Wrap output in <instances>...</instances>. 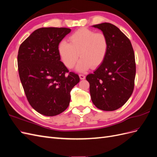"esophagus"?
Returning a JSON list of instances; mask_svg holds the SVG:
<instances>
[{
    "mask_svg": "<svg viewBox=\"0 0 157 157\" xmlns=\"http://www.w3.org/2000/svg\"><path fill=\"white\" fill-rule=\"evenodd\" d=\"M79 77L81 80H84L85 78V75H82V74H80L79 75Z\"/></svg>",
    "mask_w": 157,
    "mask_h": 157,
    "instance_id": "34e87169",
    "label": "esophagus"
}]
</instances>
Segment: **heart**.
<instances>
[{
	"instance_id": "obj_1",
	"label": "heart",
	"mask_w": 157,
	"mask_h": 157,
	"mask_svg": "<svg viewBox=\"0 0 157 157\" xmlns=\"http://www.w3.org/2000/svg\"><path fill=\"white\" fill-rule=\"evenodd\" d=\"M69 42L63 40L58 45V52L61 61L69 69L77 66L79 72H85L90 67H97L105 59L109 50V40L102 32L81 28L74 32Z\"/></svg>"
}]
</instances>
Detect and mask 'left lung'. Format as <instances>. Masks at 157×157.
Returning <instances> with one entry per match:
<instances>
[{"mask_svg":"<svg viewBox=\"0 0 157 157\" xmlns=\"http://www.w3.org/2000/svg\"><path fill=\"white\" fill-rule=\"evenodd\" d=\"M93 27L106 35L109 50L102 63L93 73L86 76L90 96L98 109L115 111L124 105L134 91V52L129 39L115 25L102 23Z\"/></svg>","mask_w":157,"mask_h":157,"instance_id":"obj_1","label":"left lung"}]
</instances>
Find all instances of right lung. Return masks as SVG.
Masks as SVG:
<instances>
[{
    "instance_id": "right-lung-1",
    "label": "right lung",
    "mask_w": 157,
    "mask_h": 157,
    "mask_svg": "<svg viewBox=\"0 0 157 157\" xmlns=\"http://www.w3.org/2000/svg\"><path fill=\"white\" fill-rule=\"evenodd\" d=\"M71 31L40 28L19 48L18 72L25 96L31 106L45 116L63 112L69 105L71 90L80 81L78 74L70 72L60 61L58 49Z\"/></svg>"
}]
</instances>
